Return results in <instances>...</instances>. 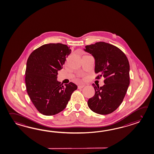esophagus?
<instances>
[{"mask_svg": "<svg viewBox=\"0 0 154 154\" xmlns=\"http://www.w3.org/2000/svg\"><path fill=\"white\" fill-rule=\"evenodd\" d=\"M85 85H79L78 86V88L79 89H82V88H83Z\"/></svg>", "mask_w": 154, "mask_h": 154, "instance_id": "esophagus-1", "label": "esophagus"}]
</instances>
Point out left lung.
Masks as SVG:
<instances>
[{"label": "left lung", "instance_id": "left-lung-1", "mask_svg": "<svg viewBox=\"0 0 154 154\" xmlns=\"http://www.w3.org/2000/svg\"><path fill=\"white\" fill-rule=\"evenodd\" d=\"M85 51L95 58L97 79L104 78L102 87L92 84L95 94L88 99L89 108L94 113L106 115L120 106L130 83V66L126 55L119 48L104 42L85 46Z\"/></svg>", "mask_w": 154, "mask_h": 154}]
</instances>
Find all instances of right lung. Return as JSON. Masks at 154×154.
<instances>
[{
    "label": "right lung",
    "mask_w": 154,
    "mask_h": 154,
    "mask_svg": "<svg viewBox=\"0 0 154 154\" xmlns=\"http://www.w3.org/2000/svg\"><path fill=\"white\" fill-rule=\"evenodd\" d=\"M71 50L60 43L45 44L31 52L27 59L25 83L27 94L40 113L53 116L66 107L77 86L72 82L62 85L57 81Z\"/></svg>",
    "instance_id": "1"
}]
</instances>
